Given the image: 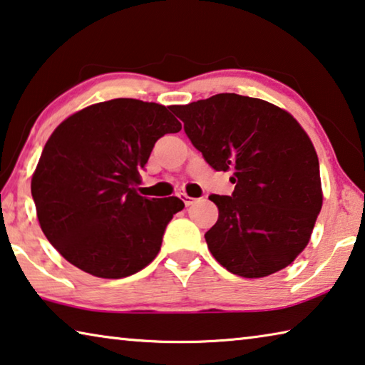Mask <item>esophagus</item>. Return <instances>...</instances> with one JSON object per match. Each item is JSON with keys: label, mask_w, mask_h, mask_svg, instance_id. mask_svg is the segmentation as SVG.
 I'll use <instances>...</instances> for the list:
<instances>
[{"label": "esophagus", "mask_w": 365, "mask_h": 365, "mask_svg": "<svg viewBox=\"0 0 365 365\" xmlns=\"http://www.w3.org/2000/svg\"><path fill=\"white\" fill-rule=\"evenodd\" d=\"M178 198H182V200L185 201V205H187V206H192V205L195 203V201H196V198H192V196H188L185 192L178 193Z\"/></svg>", "instance_id": "esophagus-1"}]
</instances>
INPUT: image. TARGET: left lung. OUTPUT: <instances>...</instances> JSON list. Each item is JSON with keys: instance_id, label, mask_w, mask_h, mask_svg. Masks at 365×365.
Wrapping results in <instances>:
<instances>
[{"instance_id": "8db88e82", "label": "left lung", "mask_w": 365, "mask_h": 365, "mask_svg": "<svg viewBox=\"0 0 365 365\" xmlns=\"http://www.w3.org/2000/svg\"><path fill=\"white\" fill-rule=\"evenodd\" d=\"M183 130L214 170L232 172L230 196L211 195L212 257L242 277H264L307 247L322 210L320 165L307 133L286 110L239 94L175 106Z\"/></svg>"}]
</instances>
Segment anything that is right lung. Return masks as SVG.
I'll list each match as a JSON object with an SVG mask.
<instances>
[{"label":"right lung","instance_id":"right-lung-1","mask_svg":"<svg viewBox=\"0 0 365 365\" xmlns=\"http://www.w3.org/2000/svg\"><path fill=\"white\" fill-rule=\"evenodd\" d=\"M175 106L113 99L66 118L45 144L31 192L45 237L92 276L138 273L160 250L177 196L136 193L155 141L182 130Z\"/></svg>","mask_w":365,"mask_h":365}]
</instances>
